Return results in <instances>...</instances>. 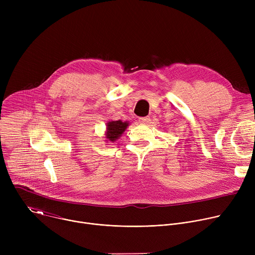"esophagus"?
<instances>
[{"label":"esophagus","instance_id":"1","mask_svg":"<svg viewBox=\"0 0 255 255\" xmlns=\"http://www.w3.org/2000/svg\"><path fill=\"white\" fill-rule=\"evenodd\" d=\"M139 122L142 124H147L150 122V118L149 117H141V118H139Z\"/></svg>","mask_w":255,"mask_h":255}]
</instances>
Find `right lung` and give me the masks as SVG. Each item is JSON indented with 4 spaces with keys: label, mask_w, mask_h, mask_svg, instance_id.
Here are the masks:
<instances>
[{
    "label": "right lung",
    "mask_w": 255,
    "mask_h": 255,
    "mask_svg": "<svg viewBox=\"0 0 255 255\" xmlns=\"http://www.w3.org/2000/svg\"><path fill=\"white\" fill-rule=\"evenodd\" d=\"M129 126L128 122H122L121 120L118 121H110L107 123V132H106V138L114 142L123 134V132L126 130V128Z\"/></svg>",
    "instance_id": "obj_1"
}]
</instances>
